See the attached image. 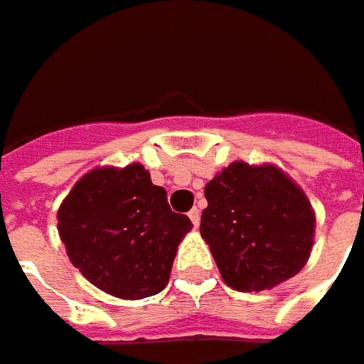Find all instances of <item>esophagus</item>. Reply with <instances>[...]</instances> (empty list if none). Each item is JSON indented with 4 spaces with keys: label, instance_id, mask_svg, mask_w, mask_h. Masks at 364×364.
Wrapping results in <instances>:
<instances>
[{
    "label": "esophagus",
    "instance_id": "obj_1",
    "mask_svg": "<svg viewBox=\"0 0 364 364\" xmlns=\"http://www.w3.org/2000/svg\"><path fill=\"white\" fill-rule=\"evenodd\" d=\"M189 220H191L193 226H199V222H201V212H199V208H193V210L189 212Z\"/></svg>",
    "mask_w": 364,
    "mask_h": 364
}]
</instances>
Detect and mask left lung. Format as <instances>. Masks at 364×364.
<instances>
[{"label": "left lung", "instance_id": "1", "mask_svg": "<svg viewBox=\"0 0 364 364\" xmlns=\"http://www.w3.org/2000/svg\"><path fill=\"white\" fill-rule=\"evenodd\" d=\"M205 199L199 232L232 289H271L308 262L316 215L281 168L236 161L205 185Z\"/></svg>", "mask_w": 364, "mask_h": 364}]
</instances>
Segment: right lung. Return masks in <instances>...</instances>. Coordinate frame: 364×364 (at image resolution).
<instances>
[{"mask_svg": "<svg viewBox=\"0 0 364 364\" xmlns=\"http://www.w3.org/2000/svg\"><path fill=\"white\" fill-rule=\"evenodd\" d=\"M58 234L73 267L119 299L163 291L191 220L171 212L166 191L138 163L100 166L58 208Z\"/></svg>", "mask_w": 364, "mask_h": 364, "instance_id": "right-lung-1", "label": "right lung"}]
</instances>
